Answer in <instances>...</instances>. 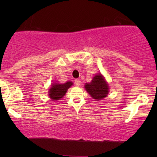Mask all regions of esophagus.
<instances>
[{"label": "esophagus", "instance_id": "obj_1", "mask_svg": "<svg viewBox=\"0 0 157 157\" xmlns=\"http://www.w3.org/2000/svg\"><path fill=\"white\" fill-rule=\"evenodd\" d=\"M75 84H76L77 86H80V84H81V82H80V80H79V79H76L75 81Z\"/></svg>", "mask_w": 157, "mask_h": 157}]
</instances>
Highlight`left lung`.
I'll use <instances>...</instances> for the list:
<instances>
[{"label": "left lung", "mask_w": 157, "mask_h": 157, "mask_svg": "<svg viewBox=\"0 0 157 157\" xmlns=\"http://www.w3.org/2000/svg\"><path fill=\"white\" fill-rule=\"evenodd\" d=\"M86 91L96 100H102L109 93V86L105 77L101 73H97L94 76L92 80L84 85Z\"/></svg>", "instance_id": "obj_1"}]
</instances>
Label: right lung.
I'll return each mask as SVG.
<instances>
[{"label": "right lung", "instance_id": "right-lung-1", "mask_svg": "<svg viewBox=\"0 0 157 157\" xmlns=\"http://www.w3.org/2000/svg\"><path fill=\"white\" fill-rule=\"evenodd\" d=\"M72 85L73 82L71 81H67L65 83H59V82H52L48 91V97L53 101L60 100L66 95L68 89Z\"/></svg>", "mask_w": 157, "mask_h": 157}]
</instances>
